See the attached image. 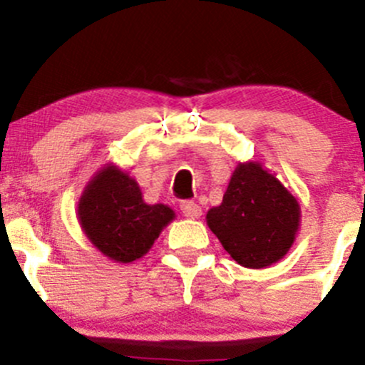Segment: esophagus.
Here are the masks:
<instances>
[{"instance_id": "1", "label": "esophagus", "mask_w": 365, "mask_h": 365, "mask_svg": "<svg viewBox=\"0 0 365 365\" xmlns=\"http://www.w3.org/2000/svg\"><path fill=\"white\" fill-rule=\"evenodd\" d=\"M180 209H182L183 216L190 217V220H197V217H200V215H202V209L194 200H183L180 204Z\"/></svg>"}]
</instances>
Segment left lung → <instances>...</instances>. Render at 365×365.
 I'll return each instance as SVG.
<instances>
[{"label": "left lung", "mask_w": 365, "mask_h": 365, "mask_svg": "<svg viewBox=\"0 0 365 365\" xmlns=\"http://www.w3.org/2000/svg\"><path fill=\"white\" fill-rule=\"evenodd\" d=\"M207 226L244 267L261 269L290 250L300 225L299 200L259 163H238L223 202L207 211Z\"/></svg>", "instance_id": "8db88e82"}]
</instances>
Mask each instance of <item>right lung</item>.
Segmentation results:
<instances>
[{"mask_svg":"<svg viewBox=\"0 0 365 365\" xmlns=\"http://www.w3.org/2000/svg\"><path fill=\"white\" fill-rule=\"evenodd\" d=\"M78 221L98 250L116 262H132L149 252L173 209L145 204L139 183L115 165L104 166L78 200Z\"/></svg>","mask_w":365,"mask_h":365,"instance_id":"obj_1","label":"right lung"}]
</instances>
